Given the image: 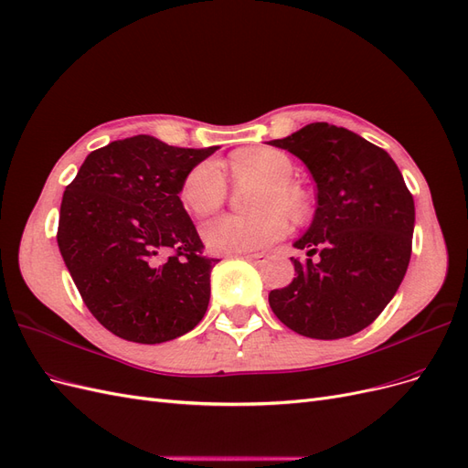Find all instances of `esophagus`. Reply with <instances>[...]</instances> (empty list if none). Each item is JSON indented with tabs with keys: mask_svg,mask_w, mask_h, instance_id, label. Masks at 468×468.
I'll list each match as a JSON object with an SVG mask.
<instances>
[{
	"mask_svg": "<svg viewBox=\"0 0 468 468\" xmlns=\"http://www.w3.org/2000/svg\"><path fill=\"white\" fill-rule=\"evenodd\" d=\"M244 258H246L248 261H251V263H256V265H263V263L267 261L265 253H246Z\"/></svg>",
	"mask_w": 468,
	"mask_h": 468,
	"instance_id": "esophagus-1",
	"label": "esophagus"
}]
</instances>
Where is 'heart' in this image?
Listing matches in <instances>:
<instances>
[{
  "instance_id": "obj_1",
  "label": "heart",
  "mask_w": 468,
  "mask_h": 468,
  "mask_svg": "<svg viewBox=\"0 0 468 468\" xmlns=\"http://www.w3.org/2000/svg\"><path fill=\"white\" fill-rule=\"evenodd\" d=\"M236 181H258L261 187L253 199V217H220L203 226L201 236L208 251L218 256H242L265 248L289 230V220L304 212L303 193L289 181L294 167L287 154L273 148H244L232 154ZM224 169L217 160H205L189 169L181 183V201L193 215L207 217L226 201Z\"/></svg>"
}]
</instances>
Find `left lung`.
<instances>
[{
    "label": "left lung",
    "instance_id": "left-lung-1",
    "mask_svg": "<svg viewBox=\"0 0 468 468\" xmlns=\"http://www.w3.org/2000/svg\"><path fill=\"white\" fill-rule=\"evenodd\" d=\"M269 144L304 162L318 201L313 224L294 242L308 260L291 258L296 277L269 292V306L306 337L357 334L377 320L406 275L414 197L390 155L344 126L310 122Z\"/></svg>",
    "mask_w": 468,
    "mask_h": 468
}]
</instances>
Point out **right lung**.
Listing matches in <instances>:
<instances>
[{
    "label": "right lung",
    "instance_id": "obj_1",
    "mask_svg": "<svg viewBox=\"0 0 468 468\" xmlns=\"http://www.w3.org/2000/svg\"><path fill=\"white\" fill-rule=\"evenodd\" d=\"M218 146L138 134L93 150L62 197L58 248L83 303L109 332L162 344L207 313L218 260L179 199L183 177Z\"/></svg>",
    "mask_w": 468,
    "mask_h": 468
}]
</instances>
